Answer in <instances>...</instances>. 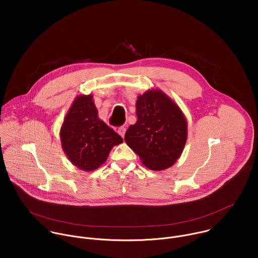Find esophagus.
<instances>
[{"label": "esophagus", "instance_id": "1", "mask_svg": "<svg viewBox=\"0 0 258 258\" xmlns=\"http://www.w3.org/2000/svg\"><path fill=\"white\" fill-rule=\"evenodd\" d=\"M125 131H126V130H125V127H124V126H120V127L118 128V131H117V132H118V134L123 138V137H124V135H125Z\"/></svg>", "mask_w": 258, "mask_h": 258}]
</instances>
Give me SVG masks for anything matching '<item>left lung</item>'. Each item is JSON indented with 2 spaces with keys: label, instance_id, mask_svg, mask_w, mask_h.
Segmentation results:
<instances>
[{
  "label": "left lung",
  "instance_id": "left-lung-1",
  "mask_svg": "<svg viewBox=\"0 0 258 258\" xmlns=\"http://www.w3.org/2000/svg\"><path fill=\"white\" fill-rule=\"evenodd\" d=\"M136 114L137 122L124 136L127 146L151 170L173 165L188 137L187 120L179 107L162 91L149 90L138 97Z\"/></svg>",
  "mask_w": 258,
  "mask_h": 258
}]
</instances>
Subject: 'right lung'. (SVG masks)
<instances>
[{
    "label": "right lung",
    "mask_w": 258,
    "mask_h": 258,
    "mask_svg": "<svg viewBox=\"0 0 258 258\" xmlns=\"http://www.w3.org/2000/svg\"><path fill=\"white\" fill-rule=\"evenodd\" d=\"M62 149L70 162L85 171L101 166L123 139L98 117L92 95L73 101L60 130Z\"/></svg>",
    "instance_id": "right-lung-1"
}]
</instances>
